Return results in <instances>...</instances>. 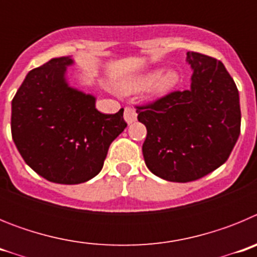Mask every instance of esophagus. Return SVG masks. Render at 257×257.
Here are the masks:
<instances>
[{"mask_svg":"<svg viewBox=\"0 0 257 257\" xmlns=\"http://www.w3.org/2000/svg\"><path fill=\"white\" fill-rule=\"evenodd\" d=\"M123 117L124 121H126L127 123H133V122L136 121V118H138V113H136V110L134 108L126 106V108H124Z\"/></svg>","mask_w":257,"mask_h":257,"instance_id":"esophagus-1","label":"esophagus"}]
</instances>
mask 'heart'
<instances>
[{
	"instance_id": "1",
	"label": "heart",
	"mask_w": 257,
	"mask_h": 257,
	"mask_svg": "<svg viewBox=\"0 0 257 257\" xmlns=\"http://www.w3.org/2000/svg\"><path fill=\"white\" fill-rule=\"evenodd\" d=\"M179 74L172 69L154 70L149 73L138 74L122 81L119 88L127 94H135L148 90L154 96H162L178 85Z\"/></svg>"
}]
</instances>
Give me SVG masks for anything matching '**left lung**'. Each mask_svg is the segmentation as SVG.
Returning <instances> with one entry per match:
<instances>
[{"label": "left lung", "instance_id": "obj_1", "mask_svg": "<svg viewBox=\"0 0 257 257\" xmlns=\"http://www.w3.org/2000/svg\"><path fill=\"white\" fill-rule=\"evenodd\" d=\"M190 87L136 106L147 127L145 165L175 183L201 179L225 163L240 133L239 94L220 60L187 52Z\"/></svg>", "mask_w": 257, "mask_h": 257}]
</instances>
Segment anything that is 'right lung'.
I'll return each mask as SVG.
<instances>
[{
    "label": "right lung",
    "instance_id": "add662e5",
    "mask_svg": "<svg viewBox=\"0 0 257 257\" xmlns=\"http://www.w3.org/2000/svg\"><path fill=\"white\" fill-rule=\"evenodd\" d=\"M73 63L61 56L32 69L11 103V134L23 160L46 180L68 185L95 178L127 126L123 109L104 114L95 96L69 86Z\"/></svg>",
    "mask_w": 257,
    "mask_h": 257
}]
</instances>
